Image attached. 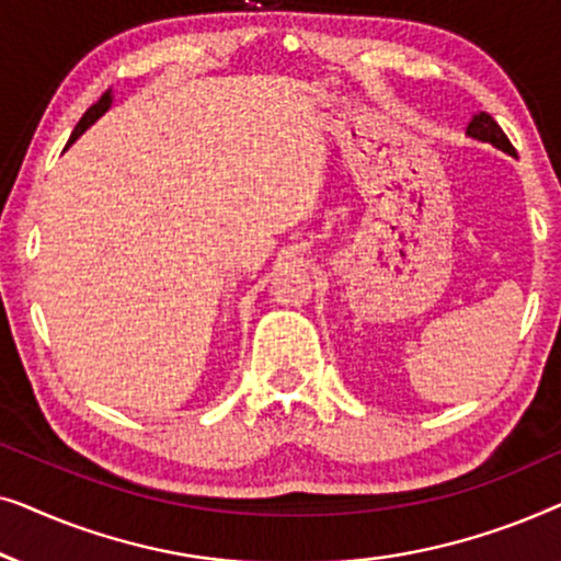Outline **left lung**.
Masks as SVG:
<instances>
[{
  "mask_svg": "<svg viewBox=\"0 0 561 561\" xmlns=\"http://www.w3.org/2000/svg\"><path fill=\"white\" fill-rule=\"evenodd\" d=\"M467 135L472 137V140H480V142H490L493 148L508 152V156H516V148H513L508 137H505V133L501 129V125L490 117L488 112H480L474 114V117L470 119V125H467Z\"/></svg>",
  "mask_w": 561,
  "mask_h": 561,
  "instance_id": "left-lung-1",
  "label": "left lung"
}]
</instances>
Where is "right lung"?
<instances>
[{
  "instance_id": "right-lung-1",
  "label": "right lung",
  "mask_w": 561,
  "mask_h": 561,
  "mask_svg": "<svg viewBox=\"0 0 561 561\" xmlns=\"http://www.w3.org/2000/svg\"><path fill=\"white\" fill-rule=\"evenodd\" d=\"M110 106H112V89H110V91H104L102 99H99L96 104H91V106H89L87 114H83V117L79 119V125H76V129H73L71 140H68V145L79 140V135H83V129H89L91 125H94V122H96L99 117H102V114H104L106 110H110Z\"/></svg>"
}]
</instances>
